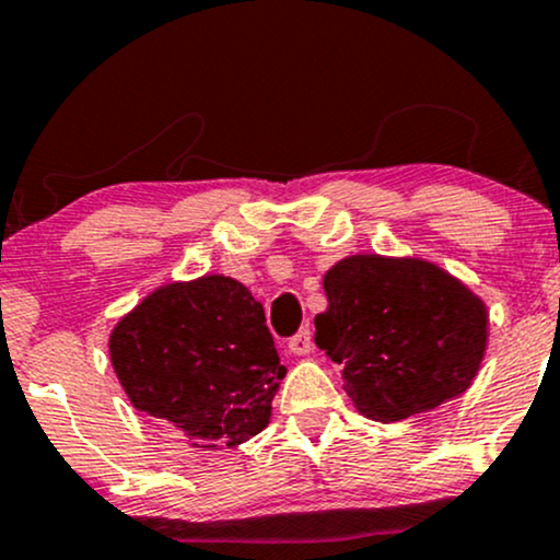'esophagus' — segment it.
Wrapping results in <instances>:
<instances>
[{"instance_id":"1","label":"esophagus","mask_w":560,"mask_h":560,"mask_svg":"<svg viewBox=\"0 0 560 560\" xmlns=\"http://www.w3.org/2000/svg\"><path fill=\"white\" fill-rule=\"evenodd\" d=\"M311 350H313V331L305 326V329H300L292 339H289V352H294V355H307Z\"/></svg>"}]
</instances>
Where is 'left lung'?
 Segmentation results:
<instances>
[{
	"mask_svg": "<svg viewBox=\"0 0 560 560\" xmlns=\"http://www.w3.org/2000/svg\"><path fill=\"white\" fill-rule=\"evenodd\" d=\"M324 289L329 307L316 316V345L342 363L363 416L402 421L471 387L487 307L434 262L352 255L324 276Z\"/></svg>",
	"mask_w": 560,
	"mask_h": 560,
	"instance_id": "1",
	"label": "left lung"
}]
</instances>
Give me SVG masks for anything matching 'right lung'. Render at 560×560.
I'll return each mask as SVG.
<instances>
[{
	"instance_id": "1",
	"label": "right lung",
	"mask_w": 560,
	"mask_h": 560,
	"mask_svg": "<svg viewBox=\"0 0 560 560\" xmlns=\"http://www.w3.org/2000/svg\"><path fill=\"white\" fill-rule=\"evenodd\" d=\"M110 361L133 408L199 447L262 432L287 374L262 305L229 276L155 289L113 329Z\"/></svg>"
}]
</instances>
